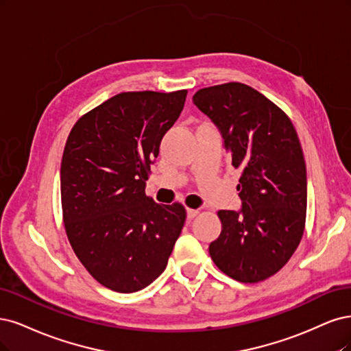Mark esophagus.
Returning <instances> with one entry per match:
<instances>
[{
    "label": "esophagus",
    "mask_w": 351,
    "mask_h": 351,
    "mask_svg": "<svg viewBox=\"0 0 351 351\" xmlns=\"http://www.w3.org/2000/svg\"><path fill=\"white\" fill-rule=\"evenodd\" d=\"M198 213H199L198 210H194V208H188V210H186V216H188V219H194Z\"/></svg>",
    "instance_id": "obj_1"
}]
</instances>
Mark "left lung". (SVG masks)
<instances>
[{
  "instance_id": "1",
  "label": "left lung",
  "mask_w": 351,
  "mask_h": 351,
  "mask_svg": "<svg viewBox=\"0 0 351 351\" xmlns=\"http://www.w3.org/2000/svg\"><path fill=\"white\" fill-rule=\"evenodd\" d=\"M223 137L232 166L241 169V211L220 210L221 233L208 246L226 276L263 281L287 264L306 220V165L290 118L255 88L226 83L192 97Z\"/></svg>"
}]
</instances>
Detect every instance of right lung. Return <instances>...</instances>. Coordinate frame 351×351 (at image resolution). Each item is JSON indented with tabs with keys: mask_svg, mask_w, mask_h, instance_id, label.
Wrapping results in <instances>:
<instances>
[{
	"mask_svg": "<svg viewBox=\"0 0 351 351\" xmlns=\"http://www.w3.org/2000/svg\"><path fill=\"white\" fill-rule=\"evenodd\" d=\"M186 90L125 92L75 122L61 162V204L73 251L90 276L119 293L159 277L186 219L185 207L145 195L163 135Z\"/></svg>",
	"mask_w": 351,
	"mask_h": 351,
	"instance_id": "right-lung-1",
	"label": "right lung"
}]
</instances>
